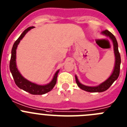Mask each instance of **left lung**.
Returning <instances> with one entry per match:
<instances>
[{
	"mask_svg": "<svg viewBox=\"0 0 127 127\" xmlns=\"http://www.w3.org/2000/svg\"><path fill=\"white\" fill-rule=\"evenodd\" d=\"M102 34H105V36H108L111 38V40L112 41L113 43V45H114V55H115V66H114V70L112 72V75L109 77V78L106 80L105 82L100 84L98 86L95 87H90V86H86L82 84L79 82L78 80L77 76H75V80L77 82V86L82 90H84V91H88V92H92V93H96V92H103V91H106L110 88L111 85L113 84V82L116 80L119 77L120 71V64H121V57H120V52L118 50V42L116 39L115 36L112 34L111 32H109L107 30H105L102 31Z\"/></svg>",
	"mask_w": 127,
	"mask_h": 127,
	"instance_id": "obj_1",
	"label": "left lung"
}]
</instances>
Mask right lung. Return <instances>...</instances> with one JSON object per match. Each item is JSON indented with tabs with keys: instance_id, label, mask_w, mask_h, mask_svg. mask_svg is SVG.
<instances>
[{
	"instance_id": "obj_1",
	"label": "right lung",
	"mask_w": 127,
	"mask_h": 127,
	"mask_svg": "<svg viewBox=\"0 0 127 127\" xmlns=\"http://www.w3.org/2000/svg\"><path fill=\"white\" fill-rule=\"evenodd\" d=\"M33 28L34 27H29L27 29H25L23 32L22 34L20 36V37L16 39L13 45L11 50V57L10 63H9V69L15 80V84L18 88L32 95H43L51 91L53 88L55 86L57 82V74L59 73V70L55 73L52 80L50 83L47 85H44V86H41V85H37L36 84L30 82L23 77L18 70L16 65V50L18 45L19 44L21 39L24 37L25 34Z\"/></svg>"
}]
</instances>
